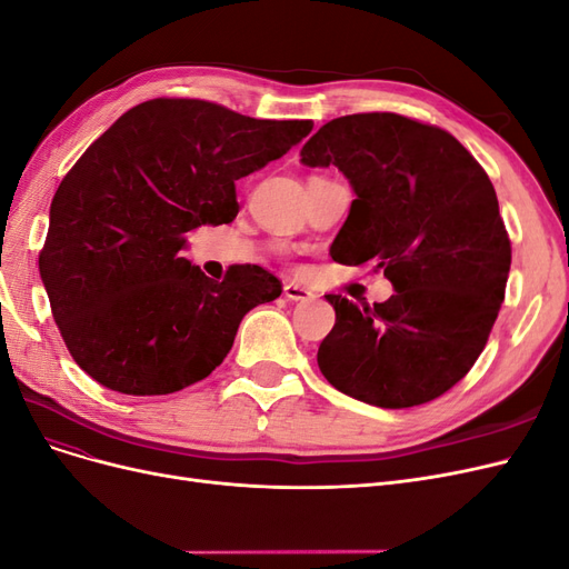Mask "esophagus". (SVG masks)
<instances>
[{"label":"esophagus","mask_w":569,"mask_h":569,"mask_svg":"<svg viewBox=\"0 0 569 569\" xmlns=\"http://www.w3.org/2000/svg\"><path fill=\"white\" fill-rule=\"evenodd\" d=\"M284 297L289 301H311L313 299V291L308 289V287H303V284H299V282H287L284 284Z\"/></svg>","instance_id":"obj_1"}]
</instances>
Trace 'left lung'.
Here are the masks:
<instances>
[{
  "instance_id": "8db88e82",
  "label": "left lung",
  "mask_w": 569,
  "mask_h": 569,
  "mask_svg": "<svg viewBox=\"0 0 569 569\" xmlns=\"http://www.w3.org/2000/svg\"><path fill=\"white\" fill-rule=\"evenodd\" d=\"M301 163L339 168L356 194L335 261H375L393 287L372 308L325 297L337 320L320 372L377 408L435 401L485 351L506 297L510 239L489 176L453 134L399 113L330 120Z\"/></svg>"
}]
</instances>
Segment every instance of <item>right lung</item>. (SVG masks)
Instances as JSON below:
<instances>
[{"label":"right lung","mask_w":569,"mask_h":569,"mask_svg":"<svg viewBox=\"0 0 569 569\" xmlns=\"http://www.w3.org/2000/svg\"><path fill=\"white\" fill-rule=\"evenodd\" d=\"M311 120H258L201 99L120 116L51 201L40 278L76 363L111 391L173 393L209 377L258 303L282 295L261 266L216 282L187 232L232 222L234 182L284 157Z\"/></svg>","instance_id":"add662e5"}]
</instances>
